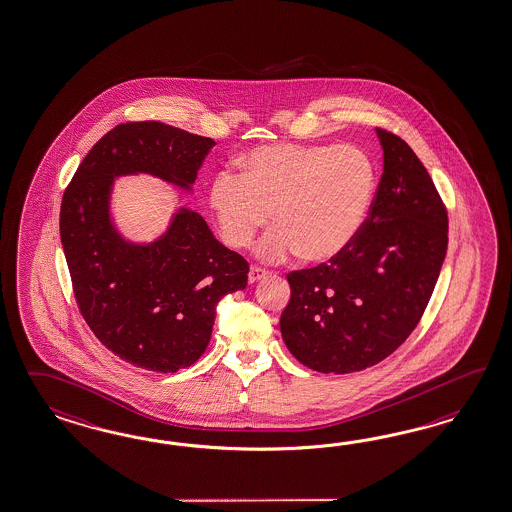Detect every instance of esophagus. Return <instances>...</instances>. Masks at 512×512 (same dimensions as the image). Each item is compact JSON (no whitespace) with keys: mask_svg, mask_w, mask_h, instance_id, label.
Here are the masks:
<instances>
[{"mask_svg":"<svg viewBox=\"0 0 512 512\" xmlns=\"http://www.w3.org/2000/svg\"><path fill=\"white\" fill-rule=\"evenodd\" d=\"M269 275V271H265L262 267H252L249 273V282L250 284H254V282H260L262 278Z\"/></svg>","mask_w":512,"mask_h":512,"instance_id":"obj_1","label":"esophagus"}]
</instances>
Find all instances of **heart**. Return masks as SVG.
<instances>
[{
  "instance_id": "heart-1",
  "label": "heart",
  "mask_w": 512,
  "mask_h": 512,
  "mask_svg": "<svg viewBox=\"0 0 512 512\" xmlns=\"http://www.w3.org/2000/svg\"><path fill=\"white\" fill-rule=\"evenodd\" d=\"M215 174L210 206L224 241L245 249L269 224L258 254L306 262L338 258L362 232L377 191V169L362 146L267 145Z\"/></svg>"
}]
</instances>
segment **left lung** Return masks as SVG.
<instances>
[{"label":"left lung","mask_w":512,"mask_h":512,"mask_svg":"<svg viewBox=\"0 0 512 512\" xmlns=\"http://www.w3.org/2000/svg\"><path fill=\"white\" fill-rule=\"evenodd\" d=\"M382 176L362 232L328 263L289 273L282 338L319 373L379 364L407 340L433 295L447 250V211L414 150L377 128Z\"/></svg>","instance_id":"1"}]
</instances>
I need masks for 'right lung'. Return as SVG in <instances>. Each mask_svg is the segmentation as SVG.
Segmentation results:
<instances>
[{"instance_id": "obj_1", "label": "right lung", "mask_w": 512, "mask_h": 512, "mask_svg": "<svg viewBox=\"0 0 512 512\" xmlns=\"http://www.w3.org/2000/svg\"><path fill=\"white\" fill-rule=\"evenodd\" d=\"M215 141L156 120L118 124L92 146L61 202V243L79 312L109 351L135 367L176 373L206 351L217 302L247 288L249 263L219 243L202 215L172 213L152 243L111 217L115 178L150 174L191 193Z\"/></svg>"}]
</instances>
